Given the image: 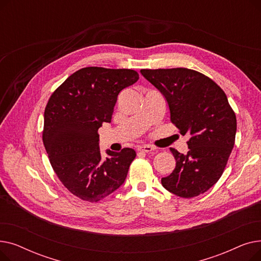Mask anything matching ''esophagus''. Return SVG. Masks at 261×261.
I'll return each mask as SVG.
<instances>
[{
    "mask_svg": "<svg viewBox=\"0 0 261 261\" xmlns=\"http://www.w3.org/2000/svg\"><path fill=\"white\" fill-rule=\"evenodd\" d=\"M139 151H142V152H151L154 150V148L152 146H149V145H145V146H141L139 147Z\"/></svg>",
    "mask_w": 261,
    "mask_h": 261,
    "instance_id": "34e87169",
    "label": "esophagus"
}]
</instances>
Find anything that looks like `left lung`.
Returning <instances> with one entry per match:
<instances>
[{
	"label": "left lung",
	"mask_w": 261,
	"mask_h": 261,
	"mask_svg": "<svg viewBox=\"0 0 261 261\" xmlns=\"http://www.w3.org/2000/svg\"><path fill=\"white\" fill-rule=\"evenodd\" d=\"M165 96L170 120L190 136L187 154L170 148L176 164L162 185L181 198H194L220 179L235 144L237 119L224 91L198 71L186 67L141 70Z\"/></svg>",
	"instance_id": "1"
}]
</instances>
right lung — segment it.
Instances as JSON below:
<instances>
[{
    "instance_id": "obj_1",
    "label": "right lung",
    "mask_w": 261,
    "mask_h": 261,
    "mask_svg": "<svg viewBox=\"0 0 261 261\" xmlns=\"http://www.w3.org/2000/svg\"><path fill=\"white\" fill-rule=\"evenodd\" d=\"M129 68H80L60 85L47 101L42 140L60 182L82 201L96 203L126 180L136 153L108 150L102 158L98 129L110 122L119 92L139 80Z\"/></svg>"
}]
</instances>
